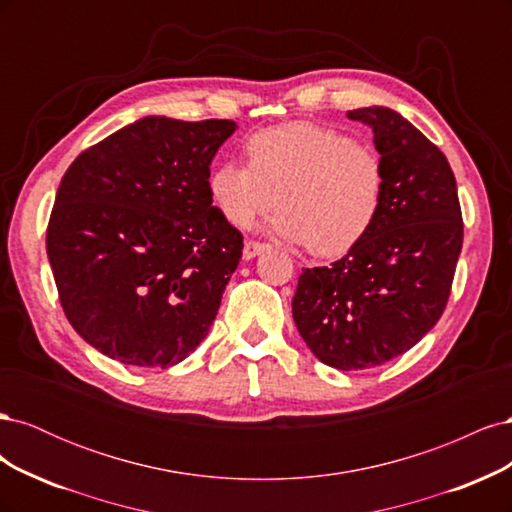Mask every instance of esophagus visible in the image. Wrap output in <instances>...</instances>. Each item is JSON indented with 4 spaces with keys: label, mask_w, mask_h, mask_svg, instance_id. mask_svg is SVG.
<instances>
[{
    "label": "esophagus",
    "mask_w": 512,
    "mask_h": 512,
    "mask_svg": "<svg viewBox=\"0 0 512 512\" xmlns=\"http://www.w3.org/2000/svg\"><path fill=\"white\" fill-rule=\"evenodd\" d=\"M267 243H262V241H254V239H247L245 241V245H243V258L245 260H252V258H256L258 254H262L267 250Z\"/></svg>",
    "instance_id": "obj_1"
}]
</instances>
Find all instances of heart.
Returning <instances> with one entry per match:
<instances>
[{
  "label": "heart",
  "mask_w": 512,
  "mask_h": 512,
  "mask_svg": "<svg viewBox=\"0 0 512 512\" xmlns=\"http://www.w3.org/2000/svg\"><path fill=\"white\" fill-rule=\"evenodd\" d=\"M245 158L224 160L209 175L213 205L235 228L277 203L275 232L331 258L359 245L382 211V156L335 128L294 121L258 130L247 136Z\"/></svg>",
  "instance_id": "heart-1"
}]
</instances>
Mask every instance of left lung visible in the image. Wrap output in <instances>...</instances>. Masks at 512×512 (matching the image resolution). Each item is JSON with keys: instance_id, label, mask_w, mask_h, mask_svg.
Listing matches in <instances>:
<instances>
[{"instance_id": "left-lung-1", "label": "left lung", "mask_w": 512, "mask_h": 512, "mask_svg": "<svg viewBox=\"0 0 512 512\" xmlns=\"http://www.w3.org/2000/svg\"><path fill=\"white\" fill-rule=\"evenodd\" d=\"M374 130L386 196L367 237L329 267L303 269L292 318L324 365L369 369L408 352L451 294L463 243L455 175L444 153L384 106L348 111Z\"/></svg>"}]
</instances>
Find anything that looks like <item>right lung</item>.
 I'll return each instance as SVG.
<instances>
[{
	"instance_id": "obj_1",
	"label": "right lung",
	"mask_w": 512,
	"mask_h": 512,
	"mask_svg": "<svg viewBox=\"0 0 512 512\" xmlns=\"http://www.w3.org/2000/svg\"><path fill=\"white\" fill-rule=\"evenodd\" d=\"M235 121L145 117L85 149L59 183L46 254L74 331L132 367H173L203 339L243 254L209 196Z\"/></svg>"
}]
</instances>
